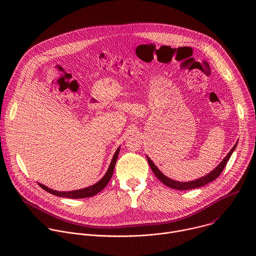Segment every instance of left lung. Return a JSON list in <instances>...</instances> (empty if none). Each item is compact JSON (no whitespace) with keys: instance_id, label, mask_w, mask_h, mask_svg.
Masks as SVG:
<instances>
[{"instance_id":"left-lung-1","label":"left lung","mask_w":256,"mask_h":256,"mask_svg":"<svg viewBox=\"0 0 256 256\" xmlns=\"http://www.w3.org/2000/svg\"><path fill=\"white\" fill-rule=\"evenodd\" d=\"M237 144L238 142H236L234 144V147L227 154V156L222 160V162L218 164L212 171H210L208 174H206V175H204V176H202L200 178H198V179L192 180V181H188V182H181V181H176V180L170 179L169 177L164 175L158 169V167L153 163V161L148 156H147V159H148V162H149V165H150L152 171L154 172L156 177L162 182V184H164L166 186H168L170 188H174V190H194V188H198L210 184V182L214 181L216 178H218V175L222 173V171L225 168V166L227 165V162L229 161L231 155L235 151V149L237 147Z\"/></svg>"}]
</instances>
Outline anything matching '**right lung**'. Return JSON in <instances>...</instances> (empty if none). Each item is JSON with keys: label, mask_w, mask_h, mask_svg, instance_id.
<instances>
[{"label": "right lung", "mask_w": 256, "mask_h": 256, "mask_svg": "<svg viewBox=\"0 0 256 256\" xmlns=\"http://www.w3.org/2000/svg\"><path fill=\"white\" fill-rule=\"evenodd\" d=\"M120 147L118 148V150L116 151L114 157H112V160L110 162V165H109L108 167V170L106 171L105 175L98 181L96 182L95 184L91 186H88L86 188H82V190H72V192H56V190H54L52 188H48V186L42 184H38V186L44 188V190H46L48 192L54 194V196H60V198H90V196H93L95 194H97L98 192H100L109 182V180H110L112 174H114V167H116V160H118V153H120Z\"/></svg>", "instance_id": "add662e5"}]
</instances>
